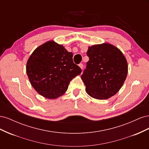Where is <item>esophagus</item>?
Listing matches in <instances>:
<instances>
[{
  "instance_id": "obj_1",
  "label": "esophagus",
  "mask_w": 149,
  "mask_h": 149,
  "mask_svg": "<svg viewBox=\"0 0 149 149\" xmlns=\"http://www.w3.org/2000/svg\"><path fill=\"white\" fill-rule=\"evenodd\" d=\"M79 66L81 68L83 69V64H82V63L79 64Z\"/></svg>"
}]
</instances>
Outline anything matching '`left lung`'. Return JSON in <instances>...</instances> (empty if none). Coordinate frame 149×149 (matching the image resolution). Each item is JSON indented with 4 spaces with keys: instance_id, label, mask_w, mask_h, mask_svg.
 Segmentation results:
<instances>
[{
    "instance_id": "obj_1",
    "label": "left lung",
    "mask_w": 149,
    "mask_h": 149,
    "mask_svg": "<svg viewBox=\"0 0 149 149\" xmlns=\"http://www.w3.org/2000/svg\"><path fill=\"white\" fill-rule=\"evenodd\" d=\"M89 60L81 75L90 96L106 100L123 86L128 72L127 62L119 49L109 43L88 48Z\"/></svg>"
}]
</instances>
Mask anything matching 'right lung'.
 Returning <instances> with one entry per match:
<instances>
[{
  "label": "right lung",
  "instance_id": "add662e5",
  "mask_svg": "<svg viewBox=\"0 0 149 149\" xmlns=\"http://www.w3.org/2000/svg\"><path fill=\"white\" fill-rule=\"evenodd\" d=\"M26 74L33 88L48 99H56L67 91L71 80L81 73L73 53L53 41L36 48L29 58Z\"/></svg>",
  "mask_w": 149,
  "mask_h": 149
}]
</instances>
